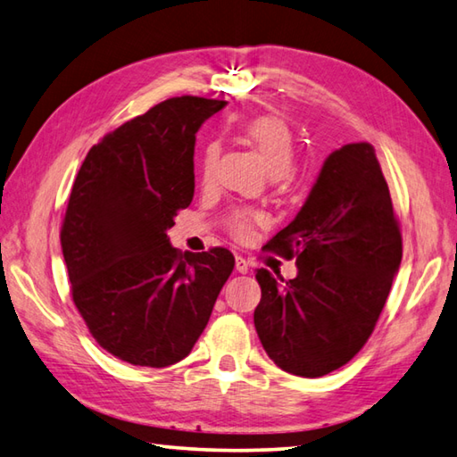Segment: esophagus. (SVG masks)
Returning a JSON list of instances; mask_svg holds the SVG:
<instances>
[{
    "instance_id": "esophagus-1",
    "label": "esophagus",
    "mask_w": 457,
    "mask_h": 457,
    "mask_svg": "<svg viewBox=\"0 0 457 457\" xmlns=\"http://www.w3.org/2000/svg\"><path fill=\"white\" fill-rule=\"evenodd\" d=\"M236 270L239 273H247L249 271V262L244 255H236Z\"/></svg>"
}]
</instances>
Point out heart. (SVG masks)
I'll return each mask as SVG.
<instances>
[{"instance_id":"b5f03b06","label":"heart","mask_w":457,"mask_h":457,"mask_svg":"<svg viewBox=\"0 0 457 457\" xmlns=\"http://www.w3.org/2000/svg\"><path fill=\"white\" fill-rule=\"evenodd\" d=\"M241 130H244L245 140L257 150V154L262 156L267 170H270L273 176H281L287 172L295 156V142L287 122L275 114H257L252 116V119H247ZM218 158L220 146L216 142H210V145L204 148L202 156V182L212 180ZM257 220L259 213L252 210H236L231 212V216L228 218V226L236 236H247L249 229L253 226V221Z\"/></svg>"}]
</instances>
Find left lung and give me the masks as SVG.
Wrapping results in <instances>:
<instances>
[{
  "mask_svg": "<svg viewBox=\"0 0 457 457\" xmlns=\"http://www.w3.org/2000/svg\"><path fill=\"white\" fill-rule=\"evenodd\" d=\"M297 257V277L257 270L253 323L281 370L317 378L341 369L372 335L402 262L388 184L369 142L325 160L301 212L270 244Z\"/></svg>",
  "mask_w": 457,
  "mask_h": 457,
  "instance_id": "8db88e82",
  "label": "left lung"
}]
</instances>
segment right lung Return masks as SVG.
<instances>
[{
  "label": "right lung",
  "mask_w": 457,
  "mask_h": 457,
  "mask_svg": "<svg viewBox=\"0 0 457 457\" xmlns=\"http://www.w3.org/2000/svg\"><path fill=\"white\" fill-rule=\"evenodd\" d=\"M226 101L174 96L106 134L80 166L61 226L88 333L134 366L186 359L234 271L226 247L178 252L166 231L194 198L195 132Z\"/></svg>",
  "instance_id": "add662e5"
}]
</instances>
